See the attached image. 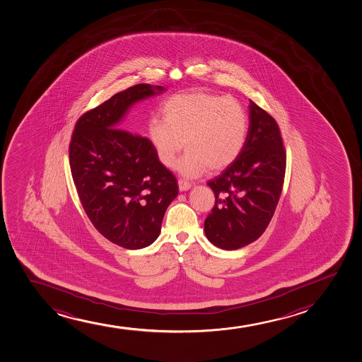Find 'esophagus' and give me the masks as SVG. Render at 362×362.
<instances>
[{
  "mask_svg": "<svg viewBox=\"0 0 362 362\" xmlns=\"http://www.w3.org/2000/svg\"><path fill=\"white\" fill-rule=\"evenodd\" d=\"M192 187L191 182H188L187 180H179V189L181 192L188 191Z\"/></svg>",
  "mask_w": 362,
  "mask_h": 362,
  "instance_id": "obj_1",
  "label": "esophagus"
}]
</instances>
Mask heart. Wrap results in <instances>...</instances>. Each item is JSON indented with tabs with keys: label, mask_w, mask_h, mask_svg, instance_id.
<instances>
[{
	"label": "heart",
	"mask_w": 362,
	"mask_h": 362,
	"mask_svg": "<svg viewBox=\"0 0 362 362\" xmlns=\"http://www.w3.org/2000/svg\"><path fill=\"white\" fill-rule=\"evenodd\" d=\"M163 121L152 118L147 139L159 163L196 177L206 169L220 171L237 160L249 133V117L238 100L206 92L185 93L166 100ZM185 144H183L182 141Z\"/></svg>",
	"instance_id": "b5f03b06"
}]
</instances>
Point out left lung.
I'll return each instance as SVG.
<instances>
[{
    "mask_svg": "<svg viewBox=\"0 0 362 362\" xmlns=\"http://www.w3.org/2000/svg\"><path fill=\"white\" fill-rule=\"evenodd\" d=\"M245 146L209 187L215 206L204 222L209 241L223 250L249 245L269 225L283 191L286 153L274 118L250 100Z\"/></svg>",
    "mask_w": 362,
    "mask_h": 362,
    "instance_id": "1",
    "label": "left lung"
}]
</instances>
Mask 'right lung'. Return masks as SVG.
I'll use <instances>...</instances> for the list:
<instances>
[{
    "instance_id": "right-lung-1",
    "label": "right lung",
    "mask_w": 362,
    "mask_h": 362,
    "mask_svg": "<svg viewBox=\"0 0 362 362\" xmlns=\"http://www.w3.org/2000/svg\"><path fill=\"white\" fill-rule=\"evenodd\" d=\"M164 90L136 84L117 93L84 113L71 139V174L84 211L100 234L124 249H142L158 238L165 210L179 193L148 139L122 124L133 105Z\"/></svg>"
}]
</instances>
